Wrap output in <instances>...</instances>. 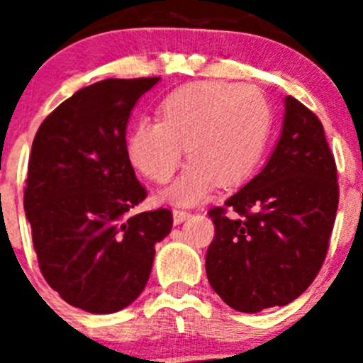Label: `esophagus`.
<instances>
[{"instance_id": "1", "label": "esophagus", "mask_w": 363, "mask_h": 363, "mask_svg": "<svg viewBox=\"0 0 363 363\" xmlns=\"http://www.w3.org/2000/svg\"><path fill=\"white\" fill-rule=\"evenodd\" d=\"M189 216H191V213H189V211H184V209H174V211H172V218H174L176 225H178V223H182V221L187 220Z\"/></svg>"}]
</instances>
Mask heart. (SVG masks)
<instances>
[{
  "instance_id": "obj_1",
  "label": "heart",
  "mask_w": 363,
  "mask_h": 363,
  "mask_svg": "<svg viewBox=\"0 0 363 363\" xmlns=\"http://www.w3.org/2000/svg\"><path fill=\"white\" fill-rule=\"evenodd\" d=\"M271 130V105L258 86L198 82L167 96L160 104V120L138 121L127 152L142 174L165 184L187 150L192 163L167 198L194 203L216 184L234 187L251 178L264 160Z\"/></svg>"
}]
</instances>
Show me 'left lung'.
Returning <instances> with one entry per match:
<instances>
[{
  "instance_id": "left-lung-1",
  "label": "left lung",
  "mask_w": 363,
  "mask_h": 363,
  "mask_svg": "<svg viewBox=\"0 0 363 363\" xmlns=\"http://www.w3.org/2000/svg\"><path fill=\"white\" fill-rule=\"evenodd\" d=\"M338 194L322 121L287 96L284 129L267 165L223 207L209 211L214 240L205 271L218 296L240 313L296 300L322 269Z\"/></svg>"
}]
</instances>
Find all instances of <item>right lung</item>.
<instances>
[{
  "mask_svg": "<svg viewBox=\"0 0 363 363\" xmlns=\"http://www.w3.org/2000/svg\"><path fill=\"white\" fill-rule=\"evenodd\" d=\"M160 78H108L65 99L38 129L23 205L47 284L74 307L108 314L145 289L172 213L130 214L147 198L127 152L136 101Z\"/></svg>",
  "mask_w": 363,
  "mask_h": 363,
  "instance_id": "1",
  "label": "right lung"
}]
</instances>
